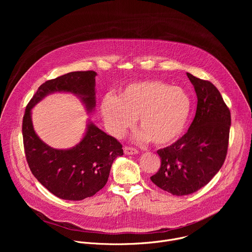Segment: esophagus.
<instances>
[{"mask_svg":"<svg viewBox=\"0 0 252 252\" xmlns=\"http://www.w3.org/2000/svg\"><path fill=\"white\" fill-rule=\"evenodd\" d=\"M124 152L126 155H135L138 153L137 150H135L134 148H130V147H125Z\"/></svg>","mask_w":252,"mask_h":252,"instance_id":"34e87169","label":"esophagus"}]
</instances>
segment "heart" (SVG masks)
Returning a JSON list of instances; mask_svg holds the SVG:
<instances>
[{
    "instance_id": "heart-1",
    "label": "heart",
    "mask_w": 252,
    "mask_h": 252,
    "mask_svg": "<svg viewBox=\"0 0 252 252\" xmlns=\"http://www.w3.org/2000/svg\"><path fill=\"white\" fill-rule=\"evenodd\" d=\"M192 105V97L185 89L161 81H145L126 86L117 98L104 96L100 112L114 135H123L137 119L139 138L162 147L185 133Z\"/></svg>"
}]
</instances>
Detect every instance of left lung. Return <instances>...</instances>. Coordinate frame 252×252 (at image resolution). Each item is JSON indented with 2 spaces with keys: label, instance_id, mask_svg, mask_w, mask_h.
I'll use <instances>...</instances> for the list:
<instances>
[{
  "label": "left lung",
  "instance_id": "8db88e82",
  "mask_svg": "<svg viewBox=\"0 0 252 252\" xmlns=\"http://www.w3.org/2000/svg\"><path fill=\"white\" fill-rule=\"evenodd\" d=\"M197 95L195 117L188 130L171 146L158 150L161 163L152 182L177 196L206 186L221 168L228 149L230 111L209 81L187 74Z\"/></svg>",
  "mask_w": 252,
  "mask_h": 252
}]
</instances>
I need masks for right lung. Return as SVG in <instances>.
<instances>
[{
    "label": "right lung",
    "instance_id": "1",
    "mask_svg": "<svg viewBox=\"0 0 252 252\" xmlns=\"http://www.w3.org/2000/svg\"><path fill=\"white\" fill-rule=\"evenodd\" d=\"M94 70L71 71L40 86L29 101L23 118L26 159L33 176L53 194L66 200H82L94 195L106 184L114 160L124 155L122 143L90 124L83 140L70 150L48 147L35 134L31 109L47 94L69 92L80 95L88 111L95 105Z\"/></svg>",
    "mask_w": 252,
    "mask_h": 252
}]
</instances>
